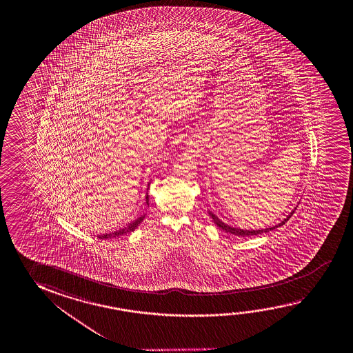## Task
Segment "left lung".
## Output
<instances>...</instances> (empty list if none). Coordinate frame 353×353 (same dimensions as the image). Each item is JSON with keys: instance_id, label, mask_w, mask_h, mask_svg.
I'll list each match as a JSON object with an SVG mask.
<instances>
[{"instance_id": "left-lung-1", "label": "left lung", "mask_w": 353, "mask_h": 353, "mask_svg": "<svg viewBox=\"0 0 353 353\" xmlns=\"http://www.w3.org/2000/svg\"><path fill=\"white\" fill-rule=\"evenodd\" d=\"M295 209H293L290 213L287 215V218H284L281 223H278L276 225L270 226V228H266V229H261V230H245V229H240V228H234V226L228 225L225 224L224 221H221V219H219L215 214L212 213V212H209V215L212 216V219L214 220V223L216 224V225L219 226L221 230H224L225 232H229V234H232V235H236V236H254V235H259V234H263V232H272V230H274V229H277L279 226L283 225L285 224L287 221H288L289 218L293 215V213L295 212Z\"/></svg>"}]
</instances>
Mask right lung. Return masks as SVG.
<instances>
[{"label":"right lung","instance_id":"add662e5","mask_svg":"<svg viewBox=\"0 0 353 353\" xmlns=\"http://www.w3.org/2000/svg\"><path fill=\"white\" fill-rule=\"evenodd\" d=\"M149 185H150V182L148 183V190H146V196H145V201H146V204H148V207H149ZM145 216H146V213L143 214V215H140L139 218H137V219L133 220V221H130L129 224H127L125 226H123L121 229H118L116 232H105V234H101V235H97L99 239H112V237L121 236V235H125L128 232H133L138 226H139L140 223L145 219Z\"/></svg>","mask_w":353,"mask_h":353}]
</instances>
